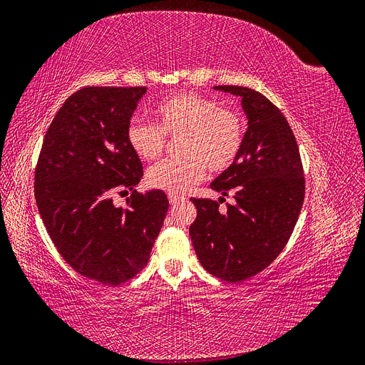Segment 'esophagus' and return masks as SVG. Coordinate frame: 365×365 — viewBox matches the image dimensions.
<instances>
[{"mask_svg":"<svg viewBox=\"0 0 365 365\" xmlns=\"http://www.w3.org/2000/svg\"><path fill=\"white\" fill-rule=\"evenodd\" d=\"M168 200H170L171 205H178V203H180V201H183L185 198L183 197H178V195H174V194H168Z\"/></svg>","mask_w":365,"mask_h":365,"instance_id":"obj_1","label":"esophagus"}]
</instances>
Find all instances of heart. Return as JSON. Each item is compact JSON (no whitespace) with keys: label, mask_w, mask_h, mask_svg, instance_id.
I'll return each mask as SVG.
<instances>
[{"label":"heart","mask_w":365,"mask_h":365,"mask_svg":"<svg viewBox=\"0 0 365 365\" xmlns=\"http://www.w3.org/2000/svg\"><path fill=\"white\" fill-rule=\"evenodd\" d=\"M156 125L132 118L126 138L144 160L160 156L165 137H179L180 158L165 159L147 171V183L168 194L182 195L203 180L206 167L222 173L239 156L245 140L242 114L215 99L192 91H180L155 106Z\"/></svg>","instance_id":"b5f03b06"}]
</instances>
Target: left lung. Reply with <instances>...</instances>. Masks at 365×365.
Returning <instances> with one entry per match:
<instances>
[{"mask_svg": "<svg viewBox=\"0 0 365 365\" xmlns=\"http://www.w3.org/2000/svg\"><path fill=\"white\" fill-rule=\"evenodd\" d=\"M240 96L248 118L242 150L210 183L235 205L191 198L197 218L190 235L206 271L228 282L257 275L284 250L305 195L299 147L286 117L262 93L248 87L217 86ZM222 198V197H221Z\"/></svg>", "mask_w": 365, "mask_h": 365, "instance_id": "8db88e82", "label": "left lung"}]
</instances>
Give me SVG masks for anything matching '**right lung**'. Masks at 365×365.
Segmentation results:
<instances>
[{"label": "right lung", "instance_id": "right-lung-1", "mask_svg": "<svg viewBox=\"0 0 365 365\" xmlns=\"http://www.w3.org/2000/svg\"><path fill=\"white\" fill-rule=\"evenodd\" d=\"M145 87H84L66 99L45 135L34 174L40 217L61 257L106 286L133 278L150 259L168 198L137 192L143 164L126 128ZM131 191L126 208L110 195Z\"/></svg>", "mask_w": 365, "mask_h": 365}]
</instances>
